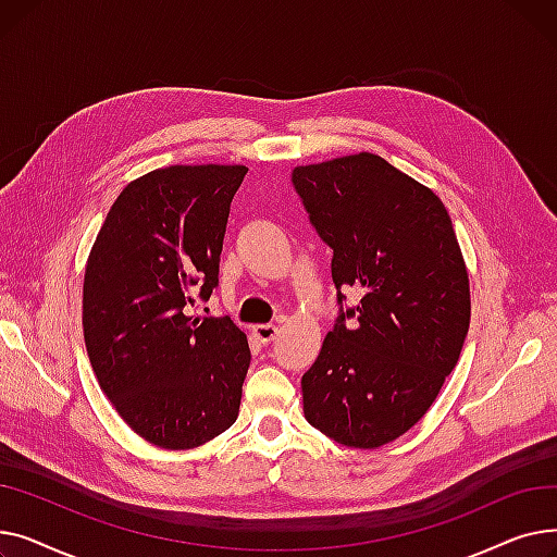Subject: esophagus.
Listing matches in <instances>:
<instances>
[{"instance_id": "obj_1", "label": "esophagus", "mask_w": 557, "mask_h": 557, "mask_svg": "<svg viewBox=\"0 0 557 557\" xmlns=\"http://www.w3.org/2000/svg\"><path fill=\"white\" fill-rule=\"evenodd\" d=\"M252 332L261 343H271L277 334V325L275 323H259V325L252 327Z\"/></svg>"}]
</instances>
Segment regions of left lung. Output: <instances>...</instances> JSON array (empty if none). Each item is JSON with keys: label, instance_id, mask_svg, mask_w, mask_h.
I'll use <instances>...</instances> for the list:
<instances>
[{"label": "left lung", "instance_id": "left-lung-1", "mask_svg": "<svg viewBox=\"0 0 557 557\" xmlns=\"http://www.w3.org/2000/svg\"><path fill=\"white\" fill-rule=\"evenodd\" d=\"M290 183L334 252L338 302L302 374L305 418L341 445L382 447L429 411L470 327L451 219L431 189L372 153L296 166ZM343 287L362 300L347 306Z\"/></svg>", "mask_w": 557, "mask_h": 557}]
</instances>
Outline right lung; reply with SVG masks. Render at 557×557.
<instances>
[{
  "label": "right lung",
  "mask_w": 557,
  "mask_h": 557,
  "mask_svg": "<svg viewBox=\"0 0 557 557\" xmlns=\"http://www.w3.org/2000/svg\"><path fill=\"white\" fill-rule=\"evenodd\" d=\"M246 166H166L124 187L83 282V336L114 411L162 449H191L239 416L250 366L227 315H187L219 286L230 202Z\"/></svg>",
  "instance_id": "right-lung-1"
}]
</instances>
